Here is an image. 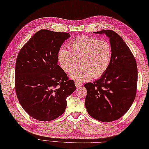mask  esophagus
<instances>
[{"instance_id": "1", "label": "esophagus", "mask_w": 149, "mask_h": 149, "mask_svg": "<svg viewBox=\"0 0 149 149\" xmlns=\"http://www.w3.org/2000/svg\"><path fill=\"white\" fill-rule=\"evenodd\" d=\"M75 84V86H76L77 88H79V87H81L82 86V84L80 83V82H74Z\"/></svg>"}]
</instances>
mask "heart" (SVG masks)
<instances>
[{
	"label": "heart",
	"instance_id": "heart-1",
	"mask_svg": "<svg viewBox=\"0 0 149 149\" xmlns=\"http://www.w3.org/2000/svg\"><path fill=\"white\" fill-rule=\"evenodd\" d=\"M70 49L65 47L59 49L57 61L65 72L75 69L77 61L80 67L70 74L77 82H84L92 77L97 79L107 71L112 58V48L108 41L98 38L80 36L70 41Z\"/></svg>",
	"mask_w": 149,
	"mask_h": 149
}]
</instances>
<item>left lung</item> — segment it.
<instances>
[{
	"instance_id": "8db88e82",
	"label": "left lung",
	"mask_w": 149,
	"mask_h": 149,
	"mask_svg": "<svg viewBox=\"0 0 149 149\" xmlns=\"http://www.w3.org/2000/svg\"><path fill=\"white\" fill-rule=\"evenodd\" d=\"M109 38L112 58L107 71L94 82L84 84L88 113L103 122L117 120L129 110L135 98L137 65L125 41L113 30H101Z\"/></svg>"
}]
</instances>
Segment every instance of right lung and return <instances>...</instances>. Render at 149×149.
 Listing matches in <instances>:
<instances>
[{"label": "right lung", "mask_w": 149, "mask_h": 149, "mask_svg": "<svg viewBox=\"0 0 149 149\" xmlns=\"http://www.w3.org/2000/svg\"><path fill=\"white\" fill-rule=\"evenodd\" d=\"M67 32L41 30L19 51L15 67V91L19 104L29 116L52 121L61 116L67 97L75 90L57 64V53L70 38Z\"/></svg>", "instance_id": "obj_1"}]
</instances>
